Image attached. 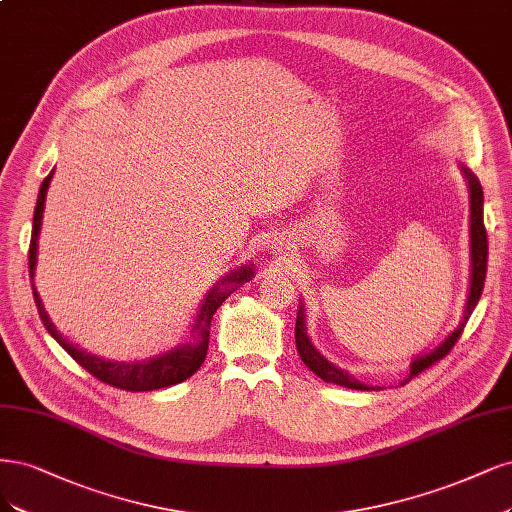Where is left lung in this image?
<instances>
[{
	"instance_id": "left-lung-1",
	"label": "left lung",
	"mask_w": 512,
	"mask_h": 512,
	"mask_svg": "<svg viewBox=\"0 0 512 512\" xmlns=\"http://www.w3.org/2000/svg\"><path fill=\"white\" fill-rule=\"evenodd\" d=\"M466 178H468V186H470V250H472V279H470V294H468V305H466V313H464V320L462 324L457 326L449 337L445 339L443 345H438L430 354L417 358L411 364V377H417L421 370L430 368L432 364H436L438 360H443L449 351L453 349V345L457 343V339L462 337L464 326L468 322L470 313L477 307L483 286H485V273H487V254H489V243H487V231H485V222H483V188L479 184V180L474 178V175L464 169ZM294 339H296V349H298V356L305 362V366L315 373L320 379H324L326 383H337L343 387H349V390H381V387H373V385H364L360 381H356L345 370L337 368L334 364H330L324 356H320V351H317L309 337H307V330H305V320H303V307L298 309L296 315V328H294Z\"/></svg>"
}]
</instances>
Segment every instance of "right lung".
I'll return each mask as SVG.
<instances>
[{
	"label": "right lung",
	"instance_id": "1",
	"mask_svg": "<svg viewBox=\"0 0 512 512\" xmlns=\"http://www.w3.org/2000/svg\"><path fill=\"white\" fill-rule=\"evenodd\" d=\"M52 178V171L46 175L42 186H40V195H38V203H35V211H33V228H31V241H29V277L33 279V271H35V256H38V235H40V226H42V214H44V201H46V190ZM252 269L243 267L231 275H226L220 286H216L211 290L205 298V303L197 315V322L192 326V339L178 347L169 351L165 356L152 358L148 362H135V364H120V362H105L101 358H95L86 351L74 347L72 343H67L61 334L57 332V328L52 326L50 317L46 315L40 294L35 292L33 288V301L35 307H38L40 320L46 326V330L57 339V343L72 356L84 370H88L95 379L108 383L112 387H118V390L125 392H152V390H161V387H169L175 383H182L188 377H192L201 368V364L205 362L207 356V347H209V326H211V317L218 311V307L224 303V298L235 290V286L243 284L252 277Z\"/></svg>",
	"mask_w": 512,
	"mask_h": 512
}]
</instances>
